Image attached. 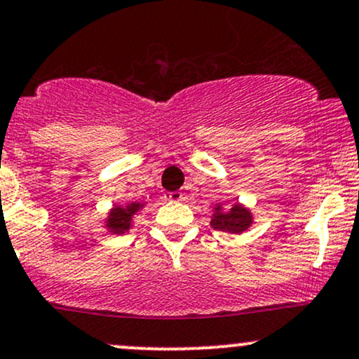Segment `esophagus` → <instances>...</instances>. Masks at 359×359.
Segmentation results:
<instances>
[{
    "label": "esophagus",
    "instance_id": "34e87169",
    "mask_svg": "<svg viewBox=\"0 0 359 359\" xmlns=\"http://www.w3.org/2000/svg\"><path fill=\"white\" fill-rule=\"evenodd\" d=\"M168 201H182L184 199V194L180 191H173V192H168Z\"/></svg>",
    "mask_w": 359,
    "mask_h": 359
}]
</instances>
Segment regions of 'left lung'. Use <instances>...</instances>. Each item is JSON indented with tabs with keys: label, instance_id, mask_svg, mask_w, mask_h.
I'll return each mask as SVG.
<instances>
[{
	"label": "left lung",
	"instance_id": "1",
	"mask_svg": "<svg viewBox=\"0 0 359 359\" xmlns=\"http://www.w3.org/2000/svg\"><path fill=\"white\" fill-rule=\"evenodd\" d=\"M252 224V215L242 204H235L230 210L222 211V206L216 208L212 215L211 226L218 231H228V233H242Z\"/></svg>",
	"mask_w": 359,
	"mask_h": 359
}]
</instances>
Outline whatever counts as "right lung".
I'll return each instance as SVG.
<instances>
[{"instance_id": "obj_1", "label": "right lung", "mask_w": 359, "mask_h": 359, "mask_svg": "<svg viewBox=\"0 0 359 359\" xmlns=\"http://www.w3.org/2000/svg\"><path fill=\"white\" fill-rule=\"evenodd\" d=\"M143 204L140 203H131L128 206H116L114 210H110L109 218H107V224L105 226L109 228L110 233L114 235H122L131 228L133 223V216L136 215L137 211L141 210Z\"/></svg>"}]
</instances>
